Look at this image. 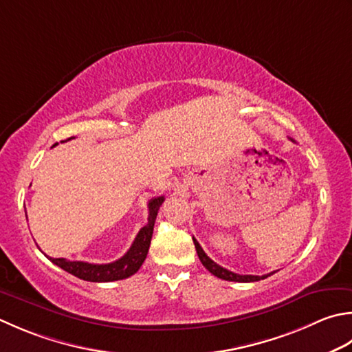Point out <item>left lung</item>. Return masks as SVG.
Instances as JSON below:
<instances>
[{
    "mask_svg": "<svg viewBox=\"0 0 352 352\" xmlns=\"http://www.w3.org/2000/svg\"><path fill=\"white\" fill-rule=\"evenodd\" d=\"M194 239V244H195V249L198 253V258L201 261V264L208 268V270L213 274V276H217L219 279H224V280H232V282H256L261 279H265L273 274L274 272L268 273V274H263V276H253V274H238V273H233L230 270H227V268L218 265L217 263H213V261L208 256V254L204 253V250L201 249V245L198 244V241L195 238Z\"/></svg>",
    "mask_w": 352,
    "mask_h": 352,
    "instance_id": "1",
    "label": "left lung"
}]
</instances>
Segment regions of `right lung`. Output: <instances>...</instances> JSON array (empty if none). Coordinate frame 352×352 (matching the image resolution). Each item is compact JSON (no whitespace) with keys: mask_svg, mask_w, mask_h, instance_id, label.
<instances>
[{"mask_svg":"<svg viewBox=\"0 0 352 352\" xmlns=\"http://www.w3.org/2000/svg\"><path fill=\"white\" fill-rule=\"evenodd\" d=\"M70 140V139H68ZM164 201V197H157L149 199L148 203V223L143 226L140 232L137 233L134 243L131 244L129 250L123 254L120 259L114 261L109 264H89L84 261H67L65 258H52L45 256L52 261L53 264L60 267L62 270L68 272L73 276L89 280V282H111V280H120L133 276L134 273L139 272V268L146 259V254L151 245V238H153L154 224L158 209H160L162 203Z\"/></svg>","mask_w":352,"mask_h":352,"instance_id":"obj_1","label":"right lung"}]
</instances>
